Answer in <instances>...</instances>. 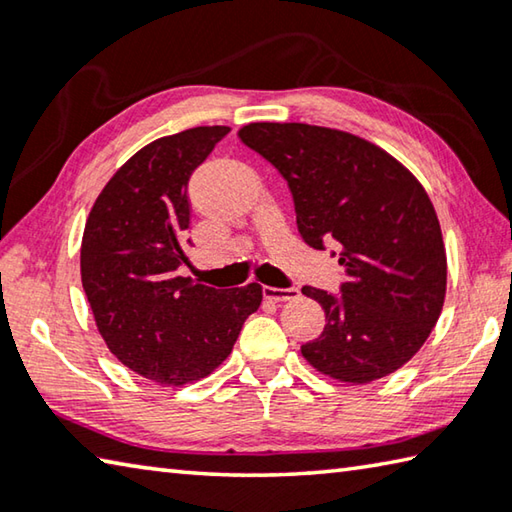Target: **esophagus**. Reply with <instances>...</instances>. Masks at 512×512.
Instances as JSON below:
<instances>
[{"label": "esophagus", "instance_id": "34e87169", "mask_svg": "<svg viewBox=\"0 0 512 512\" xmlns=\"http://www.w3.org/2000/svg\"><path fill=\"white\" fill-rule=\"evenodd\" d=\"M300 296V291L296 287L289 289H277V287H264V298L273 300V302H287V300H296Z\"/></svg>", "mask_w": 512, "mask_h": 512}]
</instances>
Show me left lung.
I'll use <instances>...</instances> for the list:
<instances>
[{
  "label": "left lung",
  "instance_id": "obj_1",
  "mask_svg": "<svg viewBox=\"0 0 512 512\" xmlns=\"http://www.w3.org/2000/svg\"><path fill=\"white\" fill-rule=\"evenodd\" d=\"M239 137L287 180L305 244L339 241L341 296L302 287L327 320L302 357L345 384L402 368L429 339L447 291L443 232L418 178L377 144L336 128L257 121Z\"/></svg>",
  "mask_w": 512,
  "mask_h": 512
}]
</instances>
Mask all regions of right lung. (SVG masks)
Instances as JSON below:
<instances>
[{"instance_id":"obj_1","label":"right lung","mask_w":512,"mask_h":512,"mask_svg":"<svg viewBox=\"0 0 512 512\" xmlns=\"http://www.w3.org/2000/svg\"><path fill=\"white\" fill-rule=\"evenodd\" d=\"M228 131L196 126L146 144L101 189L83 230L81 282L101 339L160 386L214 372L262 305L257 282L219 291L176 273L187 262L189 176Z\"/></svg>"}]
</instances>
